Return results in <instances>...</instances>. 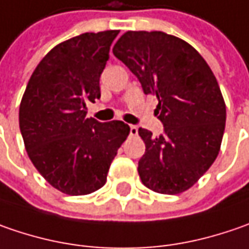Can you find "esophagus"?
I'll use <instances>...</instances> for the list:
<instances>
[{
	"label": "esophagus",
	"instance_id": "obj_1",
	"mask_svg": "<svg viewBox=\"0 0 249 249\" xmlns=\"http://www.w3.org/2000/svg\"><path fill=\"white\" fill-rule=\"evenodd\" d=\"M129 134H131V136L138 135V126L136 125H131L129 126Z\"/></svg>",
	"mask_w": 249,
	"mask_h": 249
}]
</instances>
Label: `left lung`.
I'll use <instances>...</instances> for the list:
<instances>
[{
	"label": "left lung",
	"mask_w": 249,
	"mask_h": 249,
	"mask_svg": "<svg viewBox=\"0 0 249 249\" xmlns=\"http://www.w3.org/2000/svg\"><path fill=\"white\" fill-rule=\"evenodd\" d=\"M139 79L145 94H156L164 132L139 128L146 146L138 173L149 189L177 195L189 189L219 155L226 104L208 62L182 38L163 32H126L113 49Z\"/></svg>",
	"instance_id": "left-lung-1"
}]
</instances>
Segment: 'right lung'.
I'll return each instance as SVG.
<instances>
[{
  "label": "right lung",
  "mask_w": 249,
  "mask_h": 249,
  "mask_svg": "<svg viewBox=\"0 0 249 249\" xmlns=\"http://www.w3.org/2000/svg\"><path fill=\"white\" fill-rule=\"evenodd\" d=\"M120 30L83 33L50 50L27 82L19 128L27 156L51 187L67 195L100 189L117 150L129 135L123 121L86 117L100 99V75Z\"/></svg>",
  "instance_id": "1"
}]
</instances>
